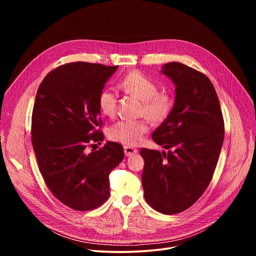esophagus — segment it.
<instances>
[{
    "label": "esophagus",
    "instance_id": "esophagus-1",
    "mask_svg": "<svg viewBox=\"0 0 256 256\" xmlns=\"http://www.w3.org/2000/svg\"><path fill=\"white\" fill-rule=\"evenodd\" d=\"M124 154H126V157H130V156H132V155L138 153V151L134 148L128 147V146H126V147L124 148Z\"/></svg>",
    "mask_w": 256,
    "mask_h": 256
}]
</instances>
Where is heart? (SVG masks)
I'll return each mask as SVG.
<instances>
[{
	"instance_id": "heart-1",
	"label": "heart",
	"mask_w": 256,
	"mask_h": 256,
	"mask_svg": "<svg viewBox=\"0 0 256 256\" xmlns=\"http://www.w3.org/2000/svg\"><path fill=\"white\" fill-rule=\"evenodd\" d=\"M120 87L142 100V112L153 122H162L169 116L172 108V99L165 93H158L157 84L150 78L138 72H132L120 83ZM118 94L107 88L101 91L98 98V105L102 114L106 116H114L116 112ZM149 130V124L146 120H122L114 124L109 130L112 140L124 144H138L144 134Z\"/></svg>"
}]
</instances>
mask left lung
I'll return each mask as SVG.
<instances>
[{"label": "left lung", "instance_id": "1", "mask_svg": "<svg viewBox=\"0 0 256 256\" xmlns=\"http://www.w3.org/2000/svg\"><path fill=\"white\" fill-rule=\"evenodd\" d=\"M161 74L175 85L174 105L152 134L166 150L142 148L144 200L166 214L192 206L210 184L224 140V120L216 90L200 72L165 64Z\"/></svg>", "mask_w": 256, "mask_h": 256}]
</instances>
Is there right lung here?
Instances as JSON below:
<instances>
[{
  "mask_svg": "<svg viewBox=\"0 0 256 256\" xmlns=\"http://www.w3.org/2000/svg\"><path fill=\"white\" fill-rule=\"evenodd\" d=\"M118 66L84 62L56 68L42 82L32 112V146L52 194L77 210L101 206L109 196V173L124 159L122 146L103 142L98 98ZM101 144V142H100Z\"/></svg>",
  "mask_w": 256,
  "mask_h": 256,
  "instance_id": "obj_1",
  "label": "right lung"
}]
</instances>
